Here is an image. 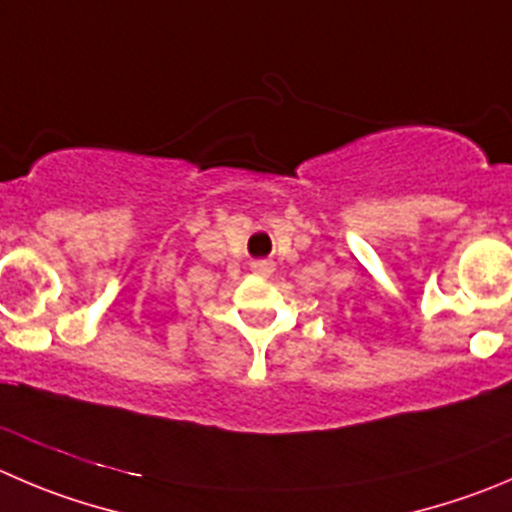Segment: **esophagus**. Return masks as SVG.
Returning <instances> with one entry per match:
<instances>
[{"mask_svg": "<svg viewBox=\"0 0 512 512\" xmlns=\"http://www.w3.org/2000/svg\"><path fill=\"white\" fill-rule=\"evenodd\" d=\"M251 269H253V274H259V276H271V274H274V264H271V261H266V259L253 261Z\"/></svg>", "mask_w": 512, "mask_h": 512, "instance_id": "obj_1", "label": "esophagus"}]
</instances>
